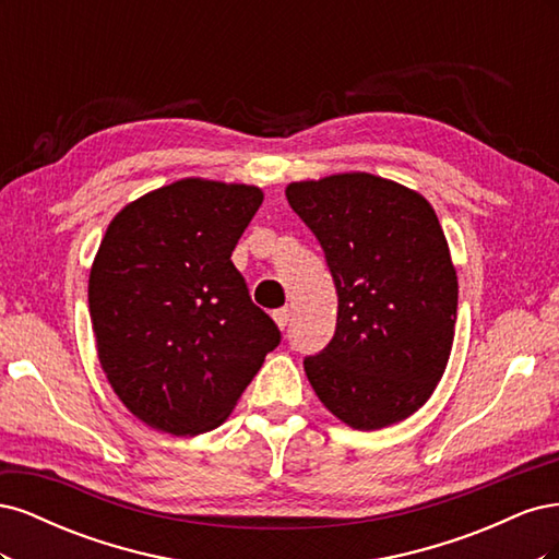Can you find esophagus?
Returning <instances> with one entry per match:
<instances>
[{
	"label": "esophagus",
	"mask_w": 559,
	"mask_h": 559,
	"mask_svg": "<svg viewBox=\"0 0 559 559\" xmlns=\"http://www.w3.org/2000/svg\"><path fill=\"white\" fill-rule=\"evenodd\" d=\"M273 319H275V324H277V329H286V326H289V319H292V312L289 310H286V308H282V310H275L273 312Z\"/></svg>",
	"instance_id": "obj_1"
}]
</instances>
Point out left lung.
<instances>
[{"instance_id": "8db88e82", "label": "left lung", "mask_w": 559, "mask_h": 559, "mask_svg": "<svg viewBox=\"0 0 559 559\" xmlns=\"http://www.w3.org/2000/svg\"><path fill=\"white\" fill-rule=\"evenodd\" d=\"M337 294L335 335L306 373L359 431L417 413L441 382L456 321V270L429 200L392 179L341 173L286 186Z\"/></svg>"}]
</instances>
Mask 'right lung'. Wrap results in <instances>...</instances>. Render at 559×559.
<instances>
[{
  "label": "right lung",
  "instance_id": "1",
  "mask_svg": "<svg viewBox=\"0 0 559 559\" xmlns=\"http://www.w3.org/2000/svg\"><path fill=\"white\" fill-rule=\"evenodd\" d=\"M261 202L259 186L186 177L128 202L107 226L88 277L97 359L151 429L198 436L224 425L280 345L230 261Z\"/></svg>",
  "mask_w": 559,
  "mask_h": 559
}]
</instances>
